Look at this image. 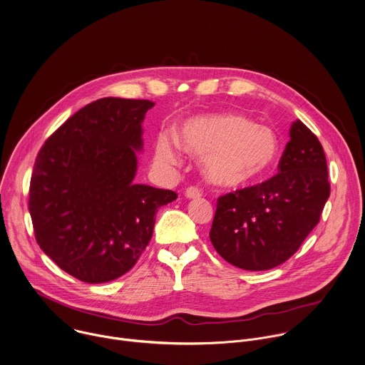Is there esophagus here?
Segmentation results:
<instances>
[{
    "label": "esophagus",
    "mask_w": 365,
    "mask_h": 365,
    "mask_svg": "<svg viewBox=\"0 0 365 365\" xmlns=\"http://www.w3.org/2000/svg\"><path fill=\"white\" fill-rule=\"evenodd\" d=\"M185 196L187 199H199L202 196V190L199 187H195V186H190L185 190Z\"/></svg>",
    "instance_id": "esophagus-1"
}]
</instances>
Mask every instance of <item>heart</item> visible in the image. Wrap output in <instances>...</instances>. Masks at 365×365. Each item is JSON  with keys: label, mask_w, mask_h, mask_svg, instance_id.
Wrapping results in <instances>:
<instances>
[{"label": "heart", "mask_w": 365, "mask_h": 365, "mask_svg": "<svg viewBox=\"0 0 365 365\" xmlns=\"http://www.w3.org/2000/svg\"><path fill=\"white\" fill-rule=\"evenodd\" d=\"M178 137L166 132L158 136V163H178L183 148L202 156L205 178L223 187H243L260 179L274 163L280 148L272 128L239 113L193 116L182 123Z\"/></svg>", "instance_id": "heart-1"}]
</instances>
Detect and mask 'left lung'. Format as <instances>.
<instances>
[{"instance_id": "left-lung-1", "label": "left lung", "mask_w": 365, "mask_h": 365, "mask_svg": "<svg viewBox=\"0 0 365 365\" xmlns=\"http://www.w3.org/2000/svg\"><path fill=\"white\" fill-rule=\"evenodd\" d=\"M330 196L327 160L317 136L300 120L272 179L217 199L210 230L216 252L250 272L290 259L317 226Z\"/></svg>"}]
</instances>
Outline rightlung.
<instances>
[{
  "label": "right lung",
  "mask_w": 365,
  "mask_h": 365,
  "mask_svg": "<svg viewBox=\"0 0 365 365\" xmlns=\"http://www.w3.org/2000/svg\"><path fill=\"white\" fill-rule=\"evenodd\" d=\"M150 101L102 98L72 115L41 148L29 215L41 250L85 283L129 272L172 190L133 183Z\"/></svg>",
  "instance_id": "1"
}]
</instances>
